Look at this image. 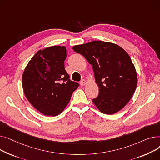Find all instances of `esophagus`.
Wrapping results in <instances>:
<instances>
[{
    "instance_id": "1",
    "label": "esophagus",
    "mask_w": 160,
    "mask_h": 160,
    "mask_svg": "<svg viewBox=\"0 0 160 160\" xmlns=\"http://www.w3.org/2000/svg\"><path fill=\"white\" fill-rule=\"evenodd\" d=\"M86 84H87V81H86L85 80H84V79L82 80V81L80 82V84H81V86H84Z\"/></svg>"
}]
</instances>
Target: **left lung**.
Masks as SVG:
<instances>
[{"label":"left lung","mask_w":160,"mask_h":160,"mask_svg":"<svg viewBox=\"0 0 160 160\" xmlns=\"http://www.w3.org/2000/svg\"><path fill=\"white\" fill-rule=\"evenodd\" d=\"M73 50L92 65L99 95L93 102L102 113L112 114L123 108L136 88L138 78L128 54L117 44L101 41L77 45Z\"/></svg>","instance_id":"8db88e82"}]
</instances>
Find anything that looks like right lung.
Returning a JSON list of instances; mask_svg holds the SVG:
<instances>
[{
    "label": "right lung",
    "instance_id": "add662e5",
    "mask_svg": "<svg viewBox=\"0 0 160 160\" xmlns=\"http://www.w3.org/2000/svg\"><path fill=\"white\" fill-rule=\"evenodd\" d=\"M67 50L53 46L39 50L27 64L22 78L24 94L45 116L60 114L79 83L70 79L64 68Z\"/></svg>",
    "mask_w": 160,
    "mask_h": 160
}]
</instances>
